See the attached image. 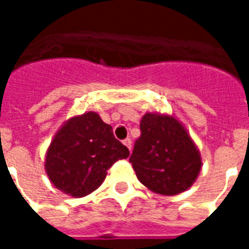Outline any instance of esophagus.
Segmentation results:
<instances>
[{"mask_svg": "<svg viewBox=\"0 0 249 249\" xmlns=\"http://www.w3.org/2000/svg\"><path fill=\"white\" fill-rule=\"evenodd\" d=\"M123 143L129 148V151H132V140H130V138H125V140L123 141Z\"/></svg>", "mask_w": 249, "mask_h": 249, "instance_id": "esophagus-1", "label": "esophagus"}]
</instances>
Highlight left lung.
<instances>
[{"instance_id":"8db88e82","label":"left lung","mask_w":249,"mask_h":249,"mask_svg":"<svg viewBox=\"0 0 249 249\" xmlns=\"http://www.w3.org/2000/svg\"><path fill=\"white\" fill-rule=\"evenodd\" d=\"M129 161L141 183L163 195H176L193 185L201 160L185 128L174 117L146 113Z\"/></svg>"}]
</instances>
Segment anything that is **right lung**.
Segmentation results:
<instances>
[{
    "mask_svg": "<svg viewBox=\"0 0 249 249\" xmlns=\"http://www.w3.org/2000/svg\"><path fill=\"white\" fill-rule=\"evenodd\" d=\"M128 156L129 150L115 138L112 126L95 112H88L71 119L56 133L45 168L56 189L81 197L102 185L109 166Z\"/></svg>",
    "mask_w": 249,
    "mask_h": 249,
    "instance_id": "1",
    "label": "right lung"
}]
</instances>
